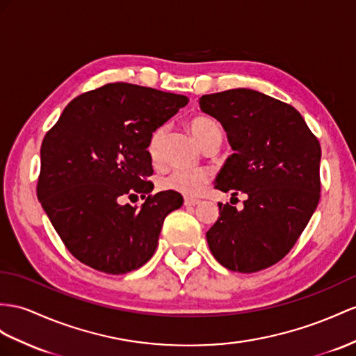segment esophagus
<instances>
[{
	"label": "esophagus",
	"instance_id": "34e87169",
	"mask_svg": "<svg viewBox=\"0 0 356 356\" xmlns=\"http://www.w3.org/2000/svg\"><path fill=\"white\" fill-rule=\"evenodd\" d=\"M200 204V200L198 198H193V197H186L185 198V206H197Z\"/></svg>",
	"mask_w": 356,
	"mask_h": 356
}]
</instances>
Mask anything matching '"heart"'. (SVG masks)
<instances>
[{
	"instance_id": "heart-1",
	"label": "heart",
	"mask_w": 356,
	"mask_h": 356,
	"mask_svg": "<svg viewBox=\"0 0 356 356\" xmlns=\"http://www.w3.org/2000/svg\"><path fill=\"white\" fill-rule=\"evenodd\" d=\"M189 131L193 134L197 143L202 145L203 141L211 138L212 135H221V127L213 118L209 117H195L189 122ZM163 136V127L154 131L149 140L147 152L150 158L154 161L159 154V144ZM211 180V172L206 168H176L170 175L159 180V188L163 191H172L184 195L194 197L198 195L206 188Z\"/></svg>"
}]
</instances>
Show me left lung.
I'll return each mask as SVG.
<instances>
[{"instance_id":"8db88e82","label":"left lung","mask_w":356,"mask_h":356,"mask_svg":"<svg viewBox=\"0 0 356 356\" xmlns=\"http://www.w3.org/2000/svg\"><path fill=\"white\" fill-rule=\"evenodd\" d=\"M198 104L222 124L234 152L215 188L247 197L241 211L218 204L220 218L206 233L209 248L233 272L266 269L293 248L316 211L321 144L293 106L256 90L204 95Z\"/></svg>"}]
</instances>
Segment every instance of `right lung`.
Segmentation results:
<instances>
[{
	"label": "right lung",
	"instance_id": "add662e5",
	"mask_svg": "<svg viewBox=\"0 0 356 356\" xmlns=\"http://www.w3.org/2000/svg\"><path fill=\"white\" fill-rule=\"evenodd\" d=\"M188 97L126 83L78 96L43 138L38 197L63 243L84 265L120 275L156 251L165 216L184 204L177 193H152V134ZM146 198L141 209L123 204Z\"/></svg>",
	"mask_w": 356,
	"mask_h": 356
}]
</instances>
